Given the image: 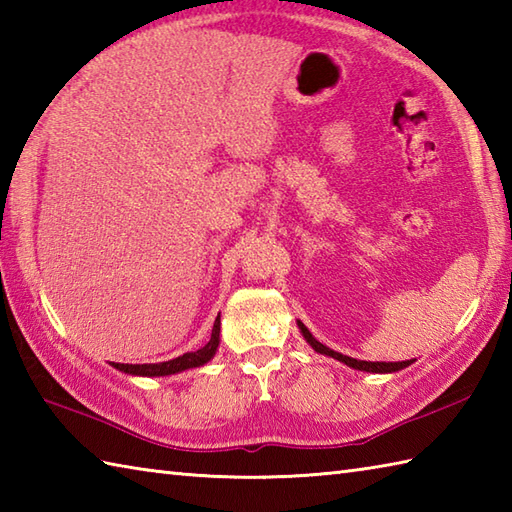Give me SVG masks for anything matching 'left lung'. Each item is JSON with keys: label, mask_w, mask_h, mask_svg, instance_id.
<instances>
[{"label": "left lung", "mask_w": 512, "mask_h": 512, "mask_svg": "<svg viewBox=\"0 0 512 512\" xmlns=\"http://www.w3.org/2000/svg\"><path fill=\"white\" fill-rule=\"evenodd\" d=\"M297 325H299V330H301V334H303V339H306V341L312 345V350H314V352L325 354V356H332V358H336V361L345 363L347 367L361 369V372L391 374V372H398V369H405V367H409V365L413 363V358H411V361H400V363H372V361H356V358H352V356H345V354H341V352H334V350H330V347H325L323 343H319L317 339H314V336L310 334V330H308L306 325H303L301 321H297Z\"/></svg>", "instance_id": "left-lung-1"}]
</instances>
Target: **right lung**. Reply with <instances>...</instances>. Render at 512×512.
Listing matches in <instances>:
<instances>
[{"label":"right lung","instance_id":"add662e5","mask_svg":"<svg viewBox=\"0 0 512 512\" xmlns=\"http://www.w3.org/2000/svg\"><path fill=\"white\" fill-rule=\"evenodd\" d=\"M217 345H220V314H217V319L213 323V330H211V339L204 347L195 352H187L178 358H171V361L165 363H145V365H129V363H112L116 369H121L125 374H132V376H171V374H178L184 372V369H191V367H200L204 363H209L211 358L217 352Z\"/></svg>","mask_w":512,"mask_h":512}]
</instances>
